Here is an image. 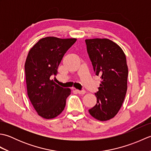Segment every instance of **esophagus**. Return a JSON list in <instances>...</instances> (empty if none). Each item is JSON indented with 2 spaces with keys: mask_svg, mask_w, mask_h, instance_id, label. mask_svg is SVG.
Masks as SVG:
<instances>
[{
  "mask_svg": "<svg viewBox=\"0 0 151 151\" xmlns=\"http://www.w3.org/2000/svg\"><path fill=\"white\" fill-rule=\"evenodd\" d=\"M76 93H78V94L81 95H84L86 93V91L85 90H78V89H76Z\"/></svg>",
  "mask_w": 151,
  "mask_h": 151,
  "instance_id": "obj_1",
  "label": "esophagus"
}]
</instances>
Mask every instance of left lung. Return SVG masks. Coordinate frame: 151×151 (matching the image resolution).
<instances>
[{
	"instance_id": "left-lung-1",
	"label": "left lung",
	"mask_w": 151,
	"mask_h": 151,
	"mask_svg": "<svg viewBox=\"0 0 151 151\" xmlns=\"http://www.w3.org/2000/svg\"><path fill=\"white\" fill-rule=\"evenodd\" d=\"M85 41L94 72L101 78L95 93L97 104L89 112L97 120L108 121L118 113L127 93L129 70L126 56L118 45L108 39Z\"/></svg>"
}]
</instances>
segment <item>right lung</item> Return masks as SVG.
Listing matches in <instances>:
<instances>
[{
	"instance_id": "right-lung-1",
	"label": "right lung",
	"mask_w": 151,
	"mask_h": 151,
	"mask_svg": "<svg viewBox=\"0 0 151 151\" xmlns=\"http://www.w3.org/2000/svg\"><path fill=\"white\" fill-rule=\"evenodd\" d=\"M76 41L47 37L28 52L24 65L27 93L38 115L45 119L56 117L65 108L70 89L60 87L51 78L56 75L64 54Z\"/></svg>"
}]
</instances>
